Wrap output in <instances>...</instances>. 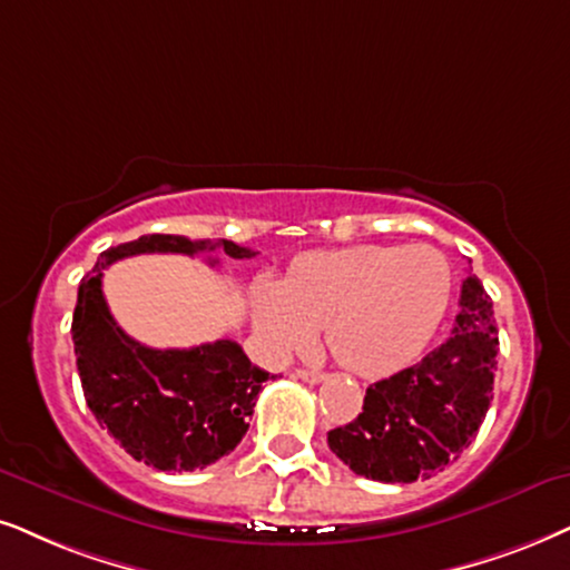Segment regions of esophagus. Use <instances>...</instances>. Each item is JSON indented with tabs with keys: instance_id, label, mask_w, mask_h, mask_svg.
Masks as SVG:
<instances>
[{
	"instance_id": "34e87169",
	"label": "esophagus",
	"mask_w": 570,
	"mask_h": 570,
	"mask_svg": "<svg viewBox=\"0 0 570 570\" xmlns=\"http://www.w3.org/2000/svg\"><path fill=\"white\" fill-rule=\"evenodd\" d=\"M297 379L307 381V384H318V381H323L326 376H323L321 371H313V368H297Z\"/></svg>"
}]
</instances>
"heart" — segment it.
<instances>
[{"label": "heart", "mask_w": 570, "mask_h": 570, "mask_svg": "<svg viewBox=\"0 0 570 570\" xmlns=\"http://www.w3.org/2000/svg\"><path fill=\"white\" fill-rule=\"evenodd\" d=\"M452 297V268L431 244L313 252L292 263L284 284L255 286V326L273 357L313 344L318 326L344 368L389 376L421 355L442 326Z\"/></svg>", "instance_id": "heart-1"}]
</instances>
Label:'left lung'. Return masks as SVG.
I'll use <instances>...</instances> for the list:
<instances>
[{"instance_id":"1","label":"left lung","mask_w":570,"mask_h":570,"mask_svg":"<svg viewBox=\"0 0 570 570\" xmlns=\"http://www.w3.org/2000/svg\"><path fill=\"white\" fill-rule=\"evenodd\" d=\"M497 344L492 299L476 276H468L452 336L421 363L371 384L355 421L328 431L331 452L357 476L384 484L444 471L484 423Z\"/></svg>"}]
</instances>
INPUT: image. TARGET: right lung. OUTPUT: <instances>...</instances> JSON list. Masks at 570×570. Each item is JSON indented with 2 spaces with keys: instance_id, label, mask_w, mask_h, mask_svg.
I'll return each instance as SVG.
<instances>
[{
  "instance_id": "right-lung-1",
  "label": "right lung",
  "mask_w": 570,
  "mask_h": 570,
  "mask_svg": "<svg viewBox=\"0 0 570 570\" xmlns=\"http://www.w3.org/2000/svg\"><path fill=\"white\" fill-rule=\"evenodd\" d=\"M213 249H223L234 261L255 255L228 239L191 242L149 234L105 249L78 286L73 344L86 405L128 455L157 471H197L228 455L247 434L263 384L276 376L252 365L232 338L189 350L139 344L110 315L102 271L134 255H199Z\"/></svg>"
}]
</instances>
